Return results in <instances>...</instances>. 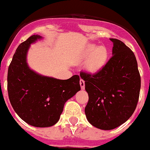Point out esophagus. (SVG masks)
Listing matches in <instances>:
<instances>
[{"label": "esophagus", "mask_w": 150, "mask_h": 150, "mask_svg": "<svg viewBox=\"0 0 150 150\" xmlns=\"http://www.w3.org/2000/svg\"><path fill=\"white\" fill-rule=\"evenodd\" d=\"M80 85H81V89L83 90L85 87V82L83 80V79H81V81H80Z\"/></svg>", "instance_id": "esophagus-1"}]
</instances>
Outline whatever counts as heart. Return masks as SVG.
Here are the masks:
<instances>
[{"label":"heart","instance_id":"heart-1","mask_svg":"<svg viewBox=\"0 0 150 150\" xmlns=\"http://www.w3.org/2000/svg\"><path fill=\"white\" fill-rule=\"evenodd\" d=\"M85 56L89 57L85 69L91 74H95L104 67L108 57V51L105 46H98L91 44L87 46L85 51Z\"/></svg>","mask_w":150,"mask_h":150}]
</instances>
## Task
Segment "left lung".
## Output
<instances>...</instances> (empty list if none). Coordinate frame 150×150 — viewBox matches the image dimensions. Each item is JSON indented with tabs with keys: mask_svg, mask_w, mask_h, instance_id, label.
<instances>
[{
	"mask_svg": "<svg viewBox=\"0 0 150 150\" xmlns=\"http://www.w3.org/2000/svg\"><path fill=\"white\" fill-rule=\"evenodd\" d=\"M113 42L111 59L94 74L81 72L89 100L85 115L93 126L111 130L120 126L136 110L141 78L136 58L124 42Z\"/></svg>",
	"mask_w": 150,
	"mask_h": 150,
	"instance_id": "1",
	"label": "left lung"
}]
</instances>
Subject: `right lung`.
<instances>
[{
  "label": "right lung",
  "instance_id": "add662e5",
  "mask_svg": "<svg viewBox=\"0 0 150 150\" xmlns=\"http://www.w3.org/2000/svg\"><path fill=\"white\" fill-rule=\"evenodd\" d=\"M42 37L30 36L17 48L8 71L9 100L18 115L30 125H54L67 100L81 90L80 76L68 80L45 76L28 67L26 60L30 45Z\"/></svg>",
  "mask_w": 150,
  "mask_h": 150
}]
</instances>
